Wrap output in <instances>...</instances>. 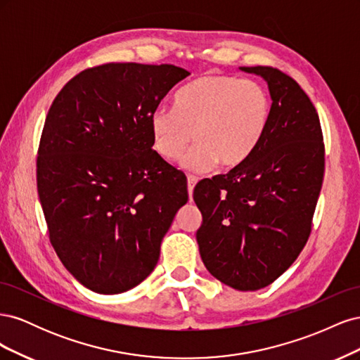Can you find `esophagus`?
I'll return each instance as SVG.
<instances>
[{"instance_id":"34e87169","label":"esophagus","mask_w":360,"mask_h":360,"mask_svg":"<svg viewBox=\"0 0 360 360\" xmlns=\"http://www.w3.org/2000/svg\"><path fill=\"white\" fill-rule=\"evenodd\" d=\"M198 179L193 177V176H188V192H189V198H192V192H193V188L195 184H197Z\"/></svg>"}]
</instances>
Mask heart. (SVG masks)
<instances>
[{
    "instance_id": "1",
    "label": "heart",
    "mask_w": 360,
    "mask_h": 360,
    "mask_svg": "<svg viewBox=\"0 0 360 360\" xmlns=\"http://www.w3.org/2000/svg\"><path fill=\"white\" fill-rule=\"evenodd\" d=\"M271 112L267 90L257 81L212 73L184 85L172 108L160 106L150 115L156 153L179 159L191 136L195 144L180 160L192 172L242 163L266 134Z\"/></svg>"
}]
</instances>
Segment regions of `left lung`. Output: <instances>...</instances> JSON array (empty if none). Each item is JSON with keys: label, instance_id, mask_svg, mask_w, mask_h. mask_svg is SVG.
Here are the masks:
<instances>
[{"label": "left lung", "instance_id": "obj_1", "mask_svg": "<svg viewBox=\"0 0 360 360\" xmlns=\"http://www.w3.org/2000/svg\"><path fill=\"white\" fill-rule=\"evenodd\" d=\"M269 86L271 112L257 148L228 174L201 180L202 263L225 285L255 291L296 261L311 234L324 176L317 111L291 76L269 66L240 68Z\"/></svg>", "mask_w": 360, "mask_h": 360}]
</instances>
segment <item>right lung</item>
Masks as SVG:
<instances>
[{
  "mask_svg": "<svg viewBox=\"0 0 360 360\" xmlns=\"http://www.w3.org/2000/svg\"><path fill=\"white\" fill-rule=\"evenodd\" d=\"M191 73L172 64L108 63L53 99L37 156V192L58 258L81 284L118 294L158 264L186 177L153 147L150 115Z\"/></svg>",
  "mask_w": 360,
  "mask_h": 360,
  "instance_id": "obj_1",
  "label": "right lung"
}]
</instances>
